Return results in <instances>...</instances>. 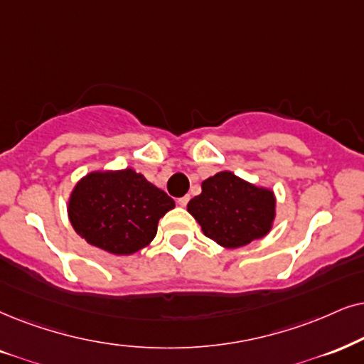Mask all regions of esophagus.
Instances as JSON below:
<instances>
[{
	"mask_svg": "<svg viewBox=\"0 0 364 364\" xmlns=\"http://www.w3.org/2000/svg\"><path fill=\"white\" fill-rule=\"evenodd\" d=\"M188 201H190V195H185V196L178 198V205H179V206H186Z\"/></svg>",
	"mask_w": 364,
	"mask_h": 364,
	"instance_id": "34e87169",
	"label": "esophagus"
}]
</instances>
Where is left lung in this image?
I'll return each instance as SVG.
<instances>
[{"mask_svg":"<svg viewBox=\"0 0 364 364\" xmlns=\"http://www.w3.org/2000/svg\"><path fill=\"white\" fill-rule=\"evenodd\" d=\"M203 233L225 248H238L265 237L275 218L272 190L220 171L201 183V195L188 203Z\"/></svg>","mask_w":364,"mask_h":364,"instance_id":"left-lung-1","label":"left lung"}]
</instances>
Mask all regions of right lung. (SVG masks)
Returning <instances> with one entry per match:
<instances>
[{"label": "right lung", "mask_w": 364, "mask_h": 364, "mask_svg": "<svg viewBox=\"0 0 364 364\" xmlns=\"http://www.w3.org/2000/svg\"><path fill=\"white\" fill-rule=\"evenodd\" d=\"M173 208V198L131 168L89 173L68 198L73 230L114 255H131L149 245L159 218Z\"/></svg>", "instance_id": "right-lung-1"}]
</instances>
